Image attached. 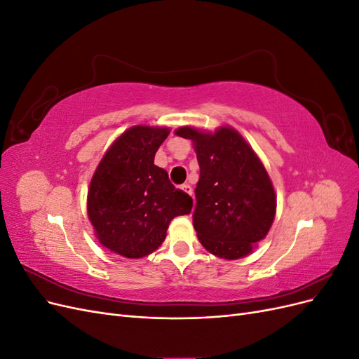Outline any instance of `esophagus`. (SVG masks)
Segmentation results:
<instances>
[{"label": "esophagus", "mask_w": 359, "mask_h": 359, "mask_svg": "<svg viewBox=\"0 0 359 359\" xmlns=\"http://www.w3.org/2000/svg\"><path fill=\"white\" fill-rule=\"evenodd\" d=\"M181 190H182V191H186L187 194H190V196H193V189H191L190 184H182V186H181Z\"/></svg>", "instance_id": "esophagus-1"}]
</instances>
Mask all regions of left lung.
Here are the masks:
<instances>
[{"instance_id":"8db88e82","label":"left lung","mask_w":359,"mask_h":359,"mask_svg":"<svg viewBox=\"0 0 359 359\" xmlns=\"http://www.w3.org/2000/svg\"><path fill=\"white\" fill-rule=\"evenodd\" d=\"M175 135L191 140L201 168L193 212L201 244L227 260L250 255L266 236L277 208L262 161L232 127L208 133L186 126Z\"/></svg>"}]
</instances>
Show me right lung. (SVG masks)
Returning <instances> with one entry per match:
<instances>
[{"label": "right lung", "instance_id": "add662e5", "mask_svg": "<svg viewBox=\"0 0 359 359\" xmlns=\"http://www.w3.org/2000/svg\"><path fill=\"white\" fill-rule=\"evenodd\" d=\"M170 130L133 126L106 151L90 182L86 211L97 240L128 259L148 256L165 241L170 220L190 214L193 199L154 165Z\"/></svg>", "mask_w": 359, "mask_h": 359}]
</instances>
